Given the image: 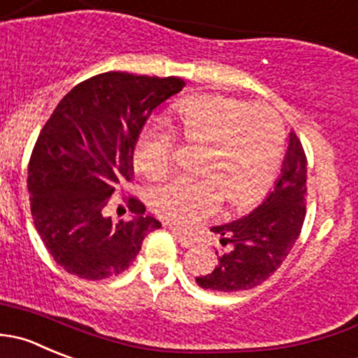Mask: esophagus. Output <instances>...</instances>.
Returning <instances> with one entry per match:
<instances>
[{"instance_id":"obj_1","label":"esophagus","mask_w":358,"mask_h":358,"mask_svg":"<svg viewBox=\"0 0 358 358\" xmlns=\"http://www.w3.org/2000/svg\"><path fill=\"white\" fill-rule=\"evenodd\" d=\"M171 232H173V236H175V238H176V241H178L182 246H185V248H190V246L194 245L192 239L187 238V236L183 234L182 231H178V229H171Z\"/></svg>"}]
</instances>
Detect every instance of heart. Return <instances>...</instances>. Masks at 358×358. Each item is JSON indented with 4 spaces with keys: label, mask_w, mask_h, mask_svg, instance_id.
Listing matches in <instances>:
<instances>
[{
    "label": "heart",
    "mask_w": 358,
    "mask_h": 358,
    "mask_svg": "<svg viewBox=\"0 0 358 358\" xmlns=\"http://www.w3.org/2000/svg\"><path fill=\"white\" fill-rule=\"evenodd\" d=\"M168 126L176 140L204 147L199 180H175L155 189L152 206L162 220L192 227L225 201L229 210L246 211L271 190L283 157V127L275 110L227 96L185 98L171 106ZM173 140L159 129L140 134L133 164L148 180L171 169Z\"/></svg>",
    "instance_id": "obj_1"
}]
</instances>
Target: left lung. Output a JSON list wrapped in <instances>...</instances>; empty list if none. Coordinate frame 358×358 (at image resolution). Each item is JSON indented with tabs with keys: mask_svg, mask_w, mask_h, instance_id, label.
I'll return each instance as SVG.
<instances>
[{
	"mask_svg": "<svg viewBox=\"0 0 358 358\" xmlns=\"http://www.w3.org/2000/svg\"><path fill=\"white\" fill-rule=\"evenodd\" d=\"M306 154L296 133L275 189L259 208L239 220L211 227L222 252L210 275L196 276L201 289L213 292L250 290L266 282L296 245L306 217Z\"/></svg>",
	"mask_w": 358,
	"mask_h": 358,
	"instance_id": "obj_1",
	"label": "left lung"
}]
</instances>
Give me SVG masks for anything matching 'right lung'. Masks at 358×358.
<instances>
[{
    "instance_id": "add662e5",
    "label": "right lung",
    "mask_w": 358,
    "mask_h": 358,
    "mask_svg": "<svg viewBox=\"0 0 358 358\" xmlns=\"http://www.w3.org/2000/svg\"><path fill=\"white\" fill-rule=\"evenodd\" d=\"M183 85L176 76L101 73L73 87L52 112L31 154L27 189L34 227L69 275H120L145 236L161 227L136 197L124 199L129 220H113L108 206L133 178V148L150 113Z\"/></svg>"
}]
</instances>
